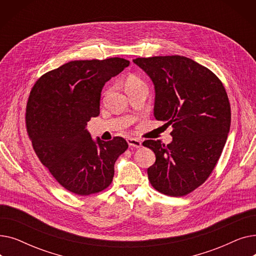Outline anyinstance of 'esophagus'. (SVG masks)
Segmentation results:
<instances>
[{
    "label": "esophagus",
    "mask_w": 256,
    "mask_h": 256,
    "mask_svg": "<svg viewBox=\"0 0 256 256\" xmlns=\"http://www.w3.org/2000/svg\"><path fill=\"white\" fill-rule=\"evenodd\" d=\"M126 141H128V144L130 147H135V148H139V147L142 146L141 141L136 139V138H128Z\"/></svg>",
    "instance_id": "1"
}]
</instances>
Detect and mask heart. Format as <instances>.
Listing matches in <instances>:
<instances>
[{
	"instance_id": "b5f03b06",
	"label": "heart",
	"mask_w": 256,
	"mask_h": 256,
	"mask_svg": "<svg viewBox=\"0 0 256 256\" xmlns=\"http://www.w3.org/2000/svg\"><path fill=\"white\" fill-rule=\"evenodd\" d=\"M144 85L142 80L137 78V76H130L126 80V87H134V86H142Z\"/></svg>"
}]
</instances>
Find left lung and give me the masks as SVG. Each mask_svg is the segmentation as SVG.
I'll return each instance as SVG.
<instances>
[{
  "label": "left lung",
  "instance_id": "8db88e82",
  "mask_svg": "<svg viewBox=\"0 0 256 256\" xmlns=\"http://www.w3.org/2000/svg\"><path fill=\"white\" fill-rule=\"evenodd\" d=\"M154 86V115L171 126L172 141L146 140L156 154L147 169L152 186L184 196L202 184L216 166L230 128V104L221 80L206 67L182 56L132 60Z\"/></svg>",
  "mask_w": 256,
  "mask_h": 256
}]
</instances>
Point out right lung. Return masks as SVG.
Segmentation results:
<instances>
[{
  "instance_id": "obj_1",
  "label": "right lung",
  "mask_w": 256,
  "mask_h": 256,
  "mask_svg": "<svg viewBox=\"0 0 256 256\" xmlns=\"http://www.w3.org/2000/svg\"><path fill=\"white\" fill-rule=\"evenodd\" d=\"M130 65L124 58L65 63L40 78L26 104V130L33 148L66 190L86 196L112 182L114 165L128 143L121 137L93 140L86 128L100 115L102 90Z\"/></svg>"
}]
</instances>
